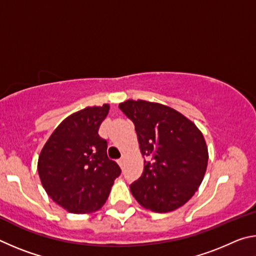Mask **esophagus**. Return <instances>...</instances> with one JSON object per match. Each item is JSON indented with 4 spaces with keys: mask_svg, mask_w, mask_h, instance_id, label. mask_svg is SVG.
<instances>
[{
    "mask_svg": "<svg viewBox=\"0 0 256 256\" xmlns=\"http://www.w3.org/2000/svg\"><path fill=\"white\" fill-rule=\"evenodd\" d=\"M118 164H120V167H122V166H123V164H124V157H122L120 159H118Z\"/></svg>",
    "mask_w": 256,
    "mask_h": 256,
    "instance_id": "1",
    "label": "esophagus"
}]
</instances>
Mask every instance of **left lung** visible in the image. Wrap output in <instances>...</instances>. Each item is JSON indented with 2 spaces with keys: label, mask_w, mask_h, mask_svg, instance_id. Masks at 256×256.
<instances>
[{
  "label": "left lung",
  "mask_w": 256,
  "mask_h": 256,
  "mask_svg": "<svg viewBox=\"0 0 256 256\" xmlns=\"http://www.w3.org/2000/svg\"><path fill=\"white\" fill-rule=\"evenodd\" d=\"M136 126L146 157L141 177L130 185L140 204L154 212L184 206L201 185L208 148L196 124L172 108L157 102L130 100L118 105Z\"/></svg>",
  "instance_id": "1"
}]
</instances>
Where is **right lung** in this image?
<instances>
[{"label":"right lung","instance_id":"add662e5","mask_svg":"<svg viewBox=\"0 0 256 256\" xmlns=\"http://www.w3.org/2000/svg\"><path fill=\"white\" fill-rule=\"evenodd\" d=\"M110 105L86 107L62 120L42 149L38 174L52 200L72 214L99 210L116 177L118 164L107 157L99 126Z\"/></svg>","mask_w":256,"mask_h":256}]
</instances>
